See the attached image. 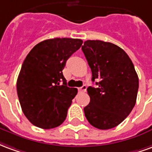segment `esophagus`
<instances>
[{
  "label": "esophagus",
  "mask_w": 152,
  "mask_h": 152,
  "mask_svg": "<svg viewBox=\"0 0 152 152\" xmlns=\"http://www.w3.org/2000/svg\"><path fill=\"white\" fill-rule=\"evenodd\" d=\"M86 89H87L86 86H81V87H80L78 89H79L80 92H86Z\"/></svg>",
  "instance_id": "1"
}]
</instances>
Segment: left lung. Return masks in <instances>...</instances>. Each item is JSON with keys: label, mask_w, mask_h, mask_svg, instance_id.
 <instances>
[{"label": "left lung", "mask_w": 152, "mask_h": 152, "mask_svg": "<svg viewBox=\"0 0 152 152\" xmlns=\"http://www.w3.org/2000/svg\"><path fill=\"white\" fill-rule=\"evenodd\" d=\"M97 88L87 89L90 102L84 108L89 124L99 129L117 126L134 108L138 77L132 61L121 48L110 42L88 40L81 47Z\"/></svg>", "instance_id": "obj_1"}]
</instances>
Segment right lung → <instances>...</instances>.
I'll use <instances>...</instances> for the list:
<instances>
[{
  "label": "right lung",
  "instance_id": "obj_1",
  "mask_svg": "<svg viewBox=\"0 0 152 152\" xmlns=\"http://www.w3.org/2000/svg\"><path fill=\"white\" fill-rule=\"evenodd\" d=\"M82 43V40L72 38L43 40L23 61L17 93L23 114L35 126L49 129L65 121L77 89L66 86L63 70Z\"/></svg>",
  "mask_w": 152,
  "mask_h": 152
}]
</instances>
